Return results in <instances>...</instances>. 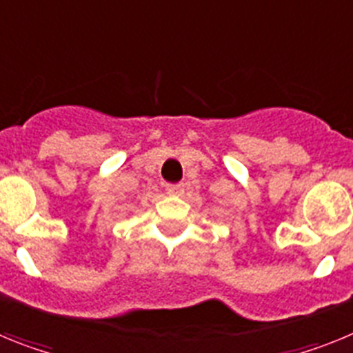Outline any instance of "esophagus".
Wrapping results in <instances>:
<instances>
[{"instance_id": "obj_1", "label": "esophagus", "mask_w": 353, "mask_h": 353, "mask_svg": "<svg viewBox=\"0 0 353 353\" xmlns=\"http://www.w3.org/2000/svg\"><path fill=\"white\" fill-rule=\"evenodd\" d=\"M166 192L170 196H182L183 185L182 183H170V185H166Z\"/></svg>"}]
</instances>
